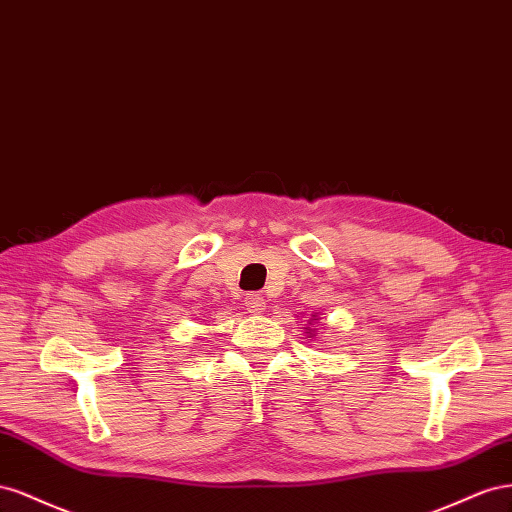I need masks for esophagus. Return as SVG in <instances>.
<instances>
[{
    "instance_id": "34e87169",
    "label": "esophagus",
    "mask_w": 512,
    "mask_h": 512,
    "mask_svg": "<svg viewBox=\"0 0 512 512\" xmlns=\"http://www.w3.org/2000/svg\"><path fill=\"white\" fill-rule=\"evenodd\" d=\"M244 304H246L248 313H261V311H264V306H266V300H264V296L257 294V291H253V294H246Z\"/></svg>"
}]
</instances>
